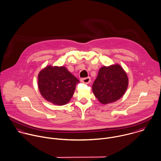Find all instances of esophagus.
<instances>
[{
    "instance_id": "esophagus-1",
    "label": "esophagus",
    "mask_w": 161,
    "mask_h": 161,
    "mask_svg": "<svg viewBox=\"0 0 161 161\" xmlns=\"http://www.w3.org/2000/svg\"><path fill=\"white\" fill-rule=\"evenodd\" d=\"M80 81H81V82H82V83H89L90 82V81H91V78H90V77H86V78H81V80H80Z\"/></svg>"
}]
</instances>
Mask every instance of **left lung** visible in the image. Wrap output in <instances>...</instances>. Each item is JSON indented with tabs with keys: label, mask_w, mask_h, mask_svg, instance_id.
<instances>
[{
	"label": "left lung",
	"mask_w": 161,
	"mask_h": 161,
	"mask_svg": "<svg viewBox=\"0 0 161 161\" xmlns=\"http://www.w3.org/2000/svg\"><path fill=\"white\" fill-rule=\"evenodd\" d=\"M128 83L127 74L120 65L103 66L100 69L93 84V92L100 103H110L124 95Z\"/></svg>",
	"instance_id": "1"
}]
</instances>
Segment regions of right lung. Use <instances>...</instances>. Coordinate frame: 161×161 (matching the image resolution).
<instances>
[{
  "mask_svg": "<svg viewBox=\"0 0 161 161\" xmlns=\"http://www.w3.org/2000/svg\"><path fill=\"white\" fill-rule=\"evenodd\" d=\"M80 81L64 66H48L38 75V87L42 96L55 105L67 103Z\"/></svg>",
  "mask_w": 161,
  "mask_h": 161,
  "instance_id": "obj_1",
  "label": "right lung"
}]
</instances>
